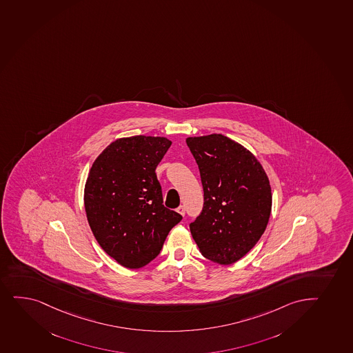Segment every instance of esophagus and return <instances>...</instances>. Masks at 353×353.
I'll use <instances>...</instances> for the list:
<instances>
[{"mask_svg":"<svg viewBox=\"0 0 353 353\" xmlns=\"http://www.w3.org/2000/svg\"><path fill=\"white\" fill-rule=\"evenodd\" d=\"M177 212L184 216V214H185V208L183 205H179V208H177Z\"/></svg>","mask_w":353,"mask_h":353,"instance_id":"34e87169","label":"esophagus"}]
</instances>
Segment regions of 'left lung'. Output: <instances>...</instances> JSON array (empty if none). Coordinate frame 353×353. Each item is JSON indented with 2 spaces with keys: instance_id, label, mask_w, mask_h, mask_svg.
Segmentation results:
<instances>
[{
  "instance_id": "left-lung-1",
  "label": "left lung",
  "mask_w": 353,
  "mask_h": 353,
  "mask_svg": "<svg viewBox=\"0 0 353 353\" xmlns=\"http://www.w3.org/2000/svg\"><path fill=\"white\" fill-rule=\"evenodd\" d=\"M199 165L204 205L190 224L201 254L230 265L257 244L269 222L272 194L261 163L239 143L221 135L188 137Z\"/></svg>"
}]
</instances>
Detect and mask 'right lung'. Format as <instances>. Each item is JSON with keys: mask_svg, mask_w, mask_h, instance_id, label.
I'll return each instance as SVG.
<instances>
[{"mask_svg": "<svg viewBox=\"0 0 353 353\" xmlns=\"http://www.w3.org/2000/svg\"><path fill=\"white\" fill-rule=\"evenodd\" d=\"M165 137L116 139L92 163L84 188L88 223L119 264L139 269L159 256L182 216L163 205L156 168L170 148Z\"/></svg>", "mask_w": 353, "mask_h": 353, "instance_id": "right-lung-1", "label": "right lung"}]
</instances>
